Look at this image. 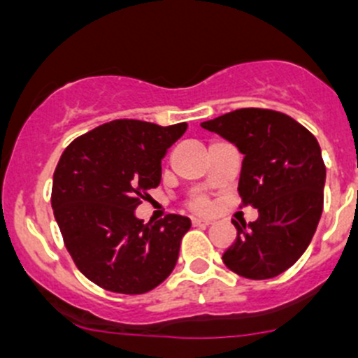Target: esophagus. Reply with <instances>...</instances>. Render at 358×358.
I'll use <instances>...</instances> for the list:
<instances>
[{
    "label": "esophagus",
    "instance_id": "34e87169",
    "mask_svg": "<svg viewBox=\"0 0 358 358\" xmlns=\"http://www.w3.org/2000/svg\"><path fill=\"white\" fill-rule=\"evenodd\" d=\"M192 224H194V226H208V224H212V220H210V219H199V217H192Z\"/></svg>",
    "mask_w": 358,
    "mask_h": 358
}]
</instances>
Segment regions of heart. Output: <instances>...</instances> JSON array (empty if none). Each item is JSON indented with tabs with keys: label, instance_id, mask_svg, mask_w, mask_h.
I'll return each instance as SVG.
<instances>
[{
	"label": "heart",
	"instance_id": "1",
	"mask_svg": "<svg viewBox=\"0 0 358 358\" xmlns=\"http://www.w3.org/2000/svg\"><path fill=\"white\" fill-rule=\"evenodd\" d=\"M187 206L194 212H206L210 208V199L205 194H194L187 201Z\"/></svg>",
	"mask_w": 358,
	"mask_h": 358
}]
</instances>
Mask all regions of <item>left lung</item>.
Masks as SVG:
<instances>
[{"mask_svg": "<svg viewBox=\"0 0 358 358\" xmlns=\"http://www.w3.org/2000/svg\"><path fill=\"white\" fill-rule=\"evenodd\" d=\"M243 153L240 206H255V222L238 224L222 255L231 272L270 279L288 270L310 243L323 212L325 162L318 139L285 113L243 108L201 123Z\"/></svg>", "mask_w": 358, "mask_h": 358, "instance_id": "obj_1", "label": "left lung"}]
</instances>
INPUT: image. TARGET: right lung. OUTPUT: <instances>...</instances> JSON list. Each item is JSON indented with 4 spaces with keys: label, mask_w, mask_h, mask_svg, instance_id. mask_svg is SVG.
I'll return each instance as SVG.
<instances>
[{
    "label": "right lung",
    "mask_w": 358,
    "mask_h": 358,
    "mask_svg": "<svg viewBox=\"0 0 358 358\" xmlns=\"http://www.w3.org/2000/svg\"><path fill=\"white\" fill-rule=\"evenodd\" d=\"M187 123L113 120L73 139L52 176L51 205L63 243L85 277L108 292L141 295L173 272L190 220L134 215L160 183V160Z\"/></svg>",
    "instance_id": "add662e5"
}]
</instances>
